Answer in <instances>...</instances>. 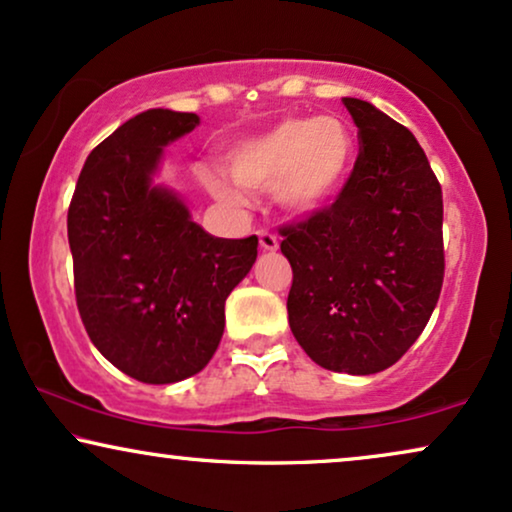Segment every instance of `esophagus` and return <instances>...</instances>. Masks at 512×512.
<instances>
[{
    "instance_id": "esophagus-1",
    "label": "esophagus",
    "mask_w": 512,
    "mask_h": 512,
    "mask_svg": "<svg viewBox=\"0 0 512 512\" xmlns=\"http://www.w3.org/2000/svg\"><path fill=\"white\" fill-rule=\"evenodd\" d=\"M258 244H261L263 251H277V249H280V242H277V237L268 230L258 232Z\"/></svg>"
}]
</instances>
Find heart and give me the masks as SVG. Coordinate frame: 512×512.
Masks as SVG:
<instances>
[{
    "mask_svg": "<svg viewBox=\"0 0 512 512\" xmlns=\"http://www.w3.org/2000/svg\"><path fill=\"white\" fill-rule=\"evenodd\" d=\"M355 157V141L336 117H291L230 152L228 171L240 188L270 192L284 211L310 216L322 211L343 188ZM221 202L242 204V195L223 176L204 178Z\"/></svg>",
    "mask_w": 512,
    "mask_h": 512,
    "instance_id": "1",
    "label": "heart"
}]
</instances>
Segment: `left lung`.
I'll list each match as a JSON object with an SVG mask.
<instances>
[{
  "label": "left lung",
  "mask_w": 512,
  "mask_h": 512,
  "mask_svg": "<svg viewBox=\"0 0 512 512\" xmlns=\"http://www.w3.org/2000/svg\"><path fill=\"white\" fill-rule=\"evenodd\" d=\"M360 157L336 202L282 230L289 327L310 360L369 376L426 329L444 277L442 188L426 152L376 105L343 98Z\"/></svg>",
  "instance_id": "1"
}]
</instances>
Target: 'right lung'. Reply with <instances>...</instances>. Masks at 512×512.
I'll return each mask as SVG.
<instances>
[{
	"instance_id": "add662e5",
	"label": "right lung",
	"mask_w": 512,
	"mask_h": 512,
	"mask_svg": "<svg viewBox=\"0 0 512 512\" xmlns=\"http://www.w3.org/2000/svg\"><path fill=\"white\" fill-rule=\"evenodd\" d=\"M195 112L145 110L86 157L68 211L75 296L91 343L141 383L164 386L207 367L225 298L249 275L258 237L223 240L155 183L164 148Z\"/></svg>"
}]
</instances>
